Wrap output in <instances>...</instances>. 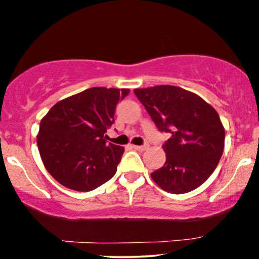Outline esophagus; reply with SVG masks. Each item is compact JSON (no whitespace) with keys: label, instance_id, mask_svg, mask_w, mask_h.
<instances>
[{"label":"esophagus","instance_id":"34e87169","mask_svg":"<svg viewBox=\"0 0 259 259\" xmlns=\"http://www.w3.org/2000/svg\"><path fill=\"white\" fill-rule=\"evenodd\" d=\"M133 148L136 149V150H141V152H142V150H146L147 148H148V146H147V145H143V146H133Z\"/></svg>","mask_w":259,"mask_h":259}]
</instances>
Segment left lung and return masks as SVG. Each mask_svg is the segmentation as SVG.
<instances>
[{
    "mask_svg": "<svg viewBox=\"0 0 259 259\" xmlns=\"http://www.w3.org/2000/svg\"><path fill=\"white\" fill-rule=\"evenodd\" d=\"M160 133L169 139L162 148L166 162L153 181L171 194H186L201 186L220 161L225 129L217 111L201 97L181 87L155 86L134 90Z\"/></svg>",
    "mask_w": 259,
    "mask_h": 259,
    "instance_id": "left-lung-1",
    "label": "left lung"
}]
</instances>
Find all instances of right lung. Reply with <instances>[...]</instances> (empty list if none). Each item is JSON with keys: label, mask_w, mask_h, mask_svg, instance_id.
<instances>
[{"label": "right lung", "mask_w": 259, "mask_h": 259, "mask_svg": "<svg viewBox=\"0 0 259 259\" xmlns=\"http://www.w3.org/2000/svg\"><path fill=\"white\" fill-rule=\"evenodd\" d=\"M129 90L93 87L58 101L41 119L38 149L48 172L65 188L92 191L116 175L124 148L109 142L114 111Z\"/></svg>", "instance_id": "add662e5"}]
</instances>
